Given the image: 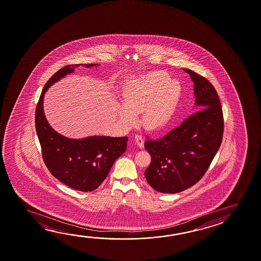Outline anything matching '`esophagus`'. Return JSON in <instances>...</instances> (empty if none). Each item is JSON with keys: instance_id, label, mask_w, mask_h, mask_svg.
I'll use <instances>...</instances> for the list:
<instances>
[{"instance_id": "34e87169", "label": "esophagus", "mask_w": 261, "mask_h": 261, "mask_svg": "<svg viewBox=\"0 0 261 261\" xmlns=\"http://www.w3.org/2000/svg\"><path fill=\"white\" fill-rule=\"evenodd\" d=\"M135 140L137 142V145L139 147H144V138L140 135H136L135 136Z\"/></svg>"}]
</instances>
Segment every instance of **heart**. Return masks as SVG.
<instances>
[{
	"instance_id": "heart-1",
	"label": "heart",
	"mask_w": 261,
	"mask_h": 261,
	"mask_svg": "<svg viewBox=\"0 0 261 261\" xmlns=\"http://www.w3.org/2000/svg\"><path fill=\"white\" fill-rule=\"evenodd\" d=\"M163 72H153L137 78L125 86L123 93L124 107L120 119L127 126L136 123V115L142 113V123L146 128L163 127L171 116L179 98V85L168 80Z\"/></svg>"
}]
</instances>
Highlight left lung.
<instances>
[{
	"mask_svg": "<svg viewBox=\"0 0 261 261\" xmlns=\"http://www.w3.org/2000/svg\"><path fill=\"white\" fill-rule=\"evenodd\" d=\"M194 82L199 110L159 139L146 138L151 155L146 181L160 193L184 191L204 176L222 143L224 117L218 93L205 77L183 69Z\"/></svg>",
	"mask_w": 261,
	"mask_h": 261,
	"instance_id": "8db88e82",
	"label": "left lung"
}]
</instances>
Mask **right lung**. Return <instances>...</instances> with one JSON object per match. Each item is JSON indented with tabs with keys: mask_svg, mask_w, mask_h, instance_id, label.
Returning a JSON list of instances; mask_svg holds the SVG:
<instances>
[{
	"mask_svg": "<svg viewBox=\"0 0 261 261\" xmlns=\"http://www.w3.org/2000/svg\"><path fill=\"white\" fill-rule=\"evenodd\" d=\"M81 64L65 65L48 80L35 110V129L43 162L56 178L82 192L98 188L112 166L126 149L127 137H91L71 139L62 136L48 124L43 110V94L50 86ZM94 64H86L90 67Z\"/></svg>",
	"mask_w": 261,
	"mask_h": 261,
	"instance_id": "add662e5",
	"label": "right lung"
}]
</instances>
